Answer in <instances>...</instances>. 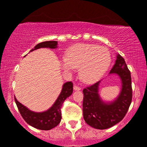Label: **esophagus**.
I'll use <instances>...</instances> for the list:
<instances>
[{
  "mask_svg": "<svg viewBox=\"0 0 147 147\" xmlns=\"http://www.w3.org/2000/svg\"><path fill=\"white\" fill-rule=\"evenodd\" d=\"M74 90H80L81 87L80 86H77V85H74Z\"/></svg>",
  "mask_w": 147,
  "mask_h": 147,
  "instance_id": "34e87169",
  "label": "esophagus"
}]
</instances>
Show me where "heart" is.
Here are the masks:
<instances>
[{
	"label": "heart",
	"mask_w": 147,
	"mask_h": 147,
	"mask_svg": "<svg viewBox=\"0 0 147 147\" xmlns=\"http://www.w3.org/2000/svg\"><path fill=\"white\" fill-rule=\"evenodd\" d=\"M108 50L96 45L80 44L70 47L66 57L60 61V65L64 71L69 73L79 68V75L87 83L98 80L110 64Z\"/></svg>",
	"instance_id": "heart-1"
}]
</instances>
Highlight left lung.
Masks as SVG:
<instances>
[{"label":"left lung","instance_id":"left-lung-1","mask_svg":"<svg viewBox=\"0 0 147 147\" xmlns=\"http://www.w3.org/2000/svg\"><path fill=\"white\" fill-rule=\"evenodd\" d=\"M110 74H117L122 81V89L116 100L103 102L98 94L100 82L83 89V115L85 122L97 129H107L122 121L132 101L131 72L124 58L118 54Z\"/></svg>","mask_w":147,"mask_h":147}]
</instances>
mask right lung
<instances>
[{"mask_svg": "<svg viewBox=\"0 0 147 147\" xmlns=\"http://www.w3.org/2000/svg\"><path fill=\"white\" fill-rule=\"evenodd\" d=\"M58 42L57 41H45L37 44L34 49L30 51H33L37 49L42 47H48V48H56ZM73 83L68 82L63 86L62 91L60 94L59 97L54 105L48 110L43 113H34L26 108L25 106L21 104L14 97L15 102L17 106L21 115L25 121L31 126L40 130L47 131L55 128L61 122V107L63 103L67 97L71 95L73 92Z\"/></svg>", "mask_w": 147, "mask_h": 147, "instance_id": "1", "label": "right lung"}]
</instances>
